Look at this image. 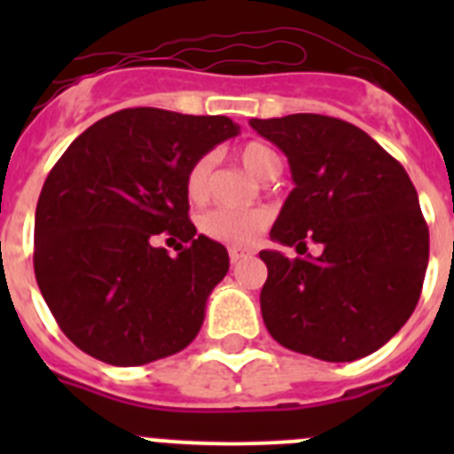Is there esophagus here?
Wrapping results in <instances>:
<instances>
[{"label":"esophagus","instance_id":"1","mask_svg":"<svg viewBox=\"0 0 454 454\" xmlns=\"http://www.w3.org/2000/svg\"><path fill=\"white\" fill-rule=\"evenodd\" d=\"M246 256H250V252L247 250H240V247H230V262L231 263H239L240 259H246Z\"/></svg>","mask_w":454,"mask_h":454}]
</instances>
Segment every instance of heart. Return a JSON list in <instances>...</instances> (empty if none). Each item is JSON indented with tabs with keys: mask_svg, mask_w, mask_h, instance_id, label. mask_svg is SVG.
Returning <instances> with one entry per match:
<instances>
[{
	"mask_svg": "<svg viewBox=\"0 0 454 454\" xmlns=\"http://www.w3.org/2000/svg\"><path fill=\"white\" fill-rule=\"evenodd\" d=\"M239 161L243 163L247 172H252L256 179H263V182L277 177V172L282 168L275 150H270L263 143H256V140L240 147ZM208 179H211V156H202L192 163L186 175V195L192 202H202L207 198ZM268 223H270V214L263 208L218 207L202 215L200 230L211 239L220 240V243L243 247L252 246L259 239V234L266 230Z\"/></svg>",
	"mask_w": 454,
	"mask_h": 454,
	"instance_id": "b5f03b06",
	"label": "heart"
}]
</instances>
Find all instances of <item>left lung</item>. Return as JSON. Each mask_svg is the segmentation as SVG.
I'll return each mask as SVG.
<instances>
[{"label":"left lung","instance_id":"left-lung-1","mask_svg":"<svg viewBox=\"0 0 454 454\" xmlns=\"http://www.w3.org/2000/svg\"><path fill=\"white\" fill-rule=\"evenodd\" d=\"M286 154L295 188L270 230L282 246L320 256L262 250L268 279L262 316L277 343L323 362L380 350L414 314L430 231L416 188L387 150L355 124L318 114L250 120ZM304 254V252H300Z\"/></svg>","mask_w":454,"mask_h":454}]
</instances>
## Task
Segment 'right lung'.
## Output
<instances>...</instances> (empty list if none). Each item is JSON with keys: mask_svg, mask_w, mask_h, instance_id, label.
I'll return each mask as SVG.
<instances>
[{"mask_svg": "<svg viewBox=\"0 0 454 454\" xmlns=\"http://www.w3.org/2000/svg\"><path fill=\"white\" fill-rule=\"evenodd\" d=\"M239 134L224 115L122 108L74 138L35 207L34 270L63 334L111 366L184 350L230 270L220 243L195 236L186 175ZM184 242L170 257L158 240Z\"/></svg>", "mask_w": 454, "mask_h": 454, "instance_id": "obj_1", "label": "right lung"}]
</instances>
